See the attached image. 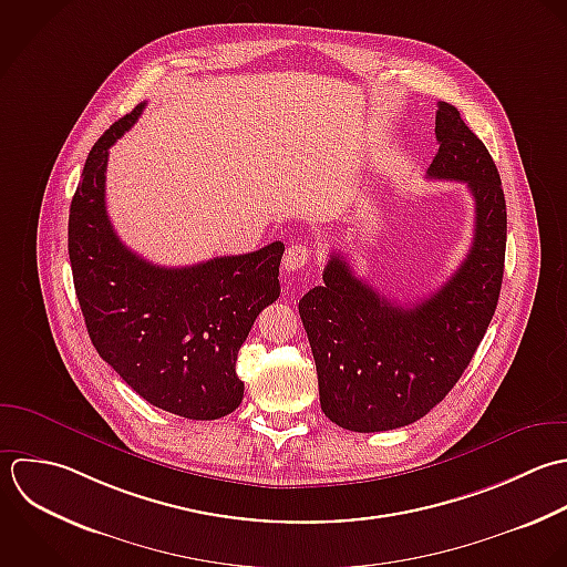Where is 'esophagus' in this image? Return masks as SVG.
Listing matches in <instances>:
<instances>
[{"label": "esophagus", "instance_id": "esophagus-1", "mask_svg": "<svg viewBox=\"0 0 567 567\" xmlns=\"http://www.w3.org/2000/svg\"><path fill=\"white\" fill-rule=\"evenodd\" d=\"M311 260V249L307 245H291L282 258L287 271H298Z\"/></svg>", "mask_w": 567, "mask_h": 567}]
</instances>
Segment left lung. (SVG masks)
<instances>
[{"instance_id":"8db88e82","label":"left lung","mask_w":567,"mask_h":567,"mask_svg":"<svg viewBox=\"0 0 567 567\" xmlns=\"http://www.w3.org/2000/svg\"><path fill=\"white\" fill-rule=\"evenodd\" d=\"M440 150L429 178L462 181L475 198L468 256L442 289L411 307L380 296L342 254L298 311L313 351L320 406L338 426L380 433L437 406L471 364L495 316L506 260V198L497 165L460 110L437 103Z\"/></svg>"}]
</instances>
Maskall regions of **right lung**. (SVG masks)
Wrapping results in <instances>:
<instances>
[{
    "mask_svg": "<svg viewBox=\"0 0 567 567\" xmlns=\"http://www.w3.org/2000/svg\"><path fill=\"white\" fill-rule=\"evenodd\" d=\"M145 103L92 145L70 203L74 291L96 353L145 402L218 420L243 402L236 360L258 313L278 300L280 240L243 256L158 267L125 247L105 212L107 150Z\"/></svg>",
    "mask_w": 567,
    "mask_h": 567,
    "instance_id": "1",
    "label": "right lung"
}]
</instances>
